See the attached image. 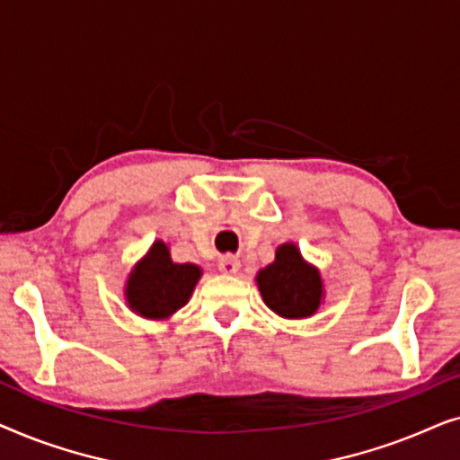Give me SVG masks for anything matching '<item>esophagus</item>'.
I'll use <instances>...</instances> for the list:
<instances>
[{"mask_svg":"<svg viewBox=\"0 0 460 460\" xmlns=\"http://www.w3.org/2000/svg\"><path fill=\"white\" fill-rule=\"evenodd\" d=\"M238 268H241V261H238L234 255H222V257H219L217 270L222 274H228V276L230 274H236Z\"/></svg>","mask_w":460,"mask_h":460,"instance_id":"1","label":"esophagus"}]
</instances>
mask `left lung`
Listing matches in <instances>:
<instances>
[{
    "mask_svg": "<svg viewBox=\"0 0 460 460\" xmlns=\"http://www.w3.org/2000/svg\"><path fill=\"white\" fill-rule=\"evenodd\" d=\"M255 282L263 304L280 318H310L324 301L323 274L295 243L279 244L274 261L257 272Z\"/></svg>",
    "mask_w": 460,
    "mask_h": 460,
    "instance_id": "obj_1",
    "label": "left lung"
}]
</instances>
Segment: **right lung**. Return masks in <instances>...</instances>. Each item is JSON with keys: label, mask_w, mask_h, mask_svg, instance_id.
I'll list each match as a JSON object with an SVG mask.
<instances>
[{"label": "right lung", "mask_w": 460, "mask_h": 460, "mask_svg": "<svg viewBox=\"0 0 460 460\" xmlns=\"http://www.w3.org/2000/svg\"><path fill=\"white\" fill-rule=\"evenodd\" d=\"M203 270L194 263H175L165 241H155L146 255L131 268L123 287L125 304L146 320H167L192 297Z\"/></svg>", "instance_id": "obj_1"}]
</instances>
